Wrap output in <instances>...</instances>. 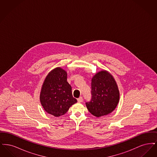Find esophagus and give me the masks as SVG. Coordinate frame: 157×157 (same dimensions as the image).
Returning a JSON list of instances; mask_svg holds the SVG:
<instances>
[{
	"instance_id": "1",
	"label": "esophagus",
	"mask_w": 157,
	"mask_h": 157,
	"mask_svg": "<svg viewBox=\"0 0 157 157\" xmlns=\"http://www.w3.org/2000/svg\"><path fill=\"white\" fill-rule=\"evenodd\" d=\"M77 101H78V102H82V101H83V98L81 97H79L77 99Z\"/></svg>"
}]
</instances>
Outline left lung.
Instances as JSON below:
<instances>
[{
  "mask_svg": "<svg viewBox=\"0 0 157 157\" xmlns=\"http://www.w3.org/2000/svg\"><path fill=\"white\" fill-rule=\"evenodd\" d=\"M92 98L86 102L91 114L98 118L109 114L120 101V91L111 74L106 70L99 71L91 80Z\"/></svg>",
  "mask_w": 157,
  "mask_h": 157,
  "instance_id": "obj_1",
  "label": "left lung"
}]
</instances>
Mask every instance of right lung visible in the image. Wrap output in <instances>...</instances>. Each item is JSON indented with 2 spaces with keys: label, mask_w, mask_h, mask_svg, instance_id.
Here are the masks:
<instances>
[{
  "label": "right lung",
  "mask_w": 157,
  "mask_h": 157,
  "mask_svg": "<svg viewBox=\"0 0 157 157\" xmlns=\"http://www.w3.org/2000/svg\"><path fill=\"white\" fill-rule=\"evenodd\" d=\"M67 72L62 67L54 68L46 75L42 85L40 102L46 112L55 117L63 115L77 100L73 98Z\"/></svg>",
  "instance_id": "obj_1"
}]
</instances>
